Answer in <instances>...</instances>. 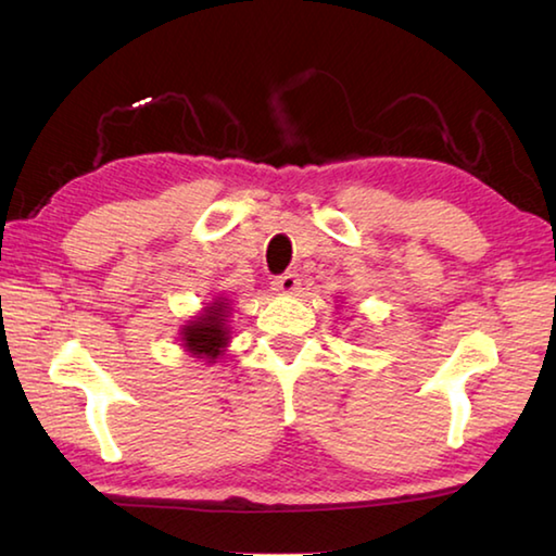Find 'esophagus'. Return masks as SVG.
<instances>
[{"instance_id":"esophagus-1","label":"esophagus","mask_w":556,"mask_h":556,"mask_svg":"<svg viewBox=\"0 0 556 556\" xmlns=\"http://www.w3.org/2000/svg\"><path fill=\"white\" fill-rule=\"evenodd\" d=\"M271 289L277 291V294H285V296H291V294H296V289H299V275H281V277H277L275 281H271Z\"/></svg>"}]
</instances>
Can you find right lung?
Returning <instances> with one entry per match:
<instances>
[{"label":"right lung","mask_w":556,"mask_h":556,"mask_svg":"<svg viewBox=\"0 0 556 556\" xmlns=\"http://www.w3.org/2000/svg\"><path fill=\"white\" fill-rule=\"evenodd\" d=\"M230 312L232 306L228 296H213L211 304H205L199 314L188 318L178 331L184 351L191 357H199L203 365L220 363L232 341Z\"/></svg>","instance_id":"obj_1"}]
</instances>
